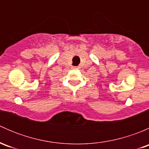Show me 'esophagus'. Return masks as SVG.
<instances>
[{
  "label": "esophagus",
  "instance_id": "obj_1",
  "mask_svg": "<svg viewBox=\"0 0 149 149\" xmlns=\"http://www.w3.org/2000/svg\"><path fill=\"white\" fill-rule=\"evenodd\" d=\"M79 66H74V67H73V69H79Z\"/></svg>",
  "mask_w": 149,
  "mask_h": 149
}]
</instances>
